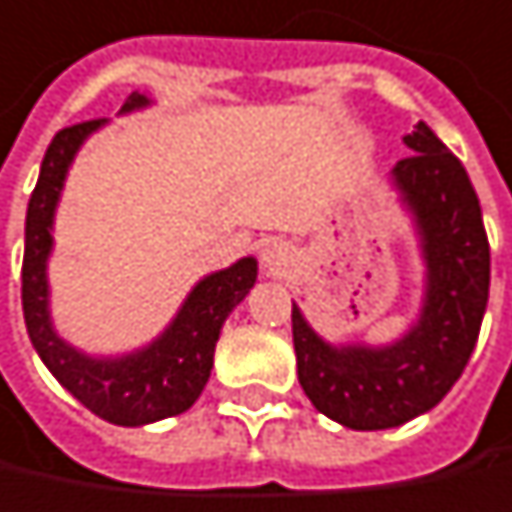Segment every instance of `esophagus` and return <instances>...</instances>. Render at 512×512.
I'll return each mask as SVG.
<instances>
[{
  "instance_id": "obj_1",
  "label": "esophagus",
  "mask_w": 512,
  "mask_h": 512,
  "mask_svg": "<svg viewBox=\"0 0 512 512\" xmlns=\"http://www.w3.org/2000/svg\"><path fill=\"white\" fill-rule=\"evenodd\" d=\"M294 265V250L288 247L286 241H271L262 247V268L274 277L286 274L288 268Z\"/></svg>"
}]
</instances>
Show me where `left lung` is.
<instances>
[{"instance_id":"8db88e82","label":"left lung","mask_w":512,"mask_h":512,"mask_svg":"<svg viewBox=\"0 0 512 512\" xmlns=\"http://www.w3.org/2000/svg\"><path fill=\"white\" fill-rule=\"evenodd\" d=\"M392 170L427 265L413 330L386 348L327 345L291 306L297 380L312 407L351 430H386L433 410L460 380L489 297V241L466 167L418 123Z\"/></svg>"}]
</instances>
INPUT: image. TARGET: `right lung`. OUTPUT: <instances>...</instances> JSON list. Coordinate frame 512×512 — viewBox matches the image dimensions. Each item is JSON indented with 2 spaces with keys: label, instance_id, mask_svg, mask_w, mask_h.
<instances>
[{
  "label": "right lung",
  "instance_id": "obj_1",
  "mask_svg": "<svg viewBox=\"0 0 512 512\" xmlns=\"http://www.w3.org/2000/svg\"><path fill=\"white\" fill-rule=\"evenodd\" d=\"M150 105L147 94H129L120 111ZM105 120H88L61 129L40 164V176L26 212L23 253V315L34 351L55 374V380L82 401L94 416L123 427H141L159 418L185 413L203 392L215 345L226 315L247 297L256 283V259H238L232 268L200 280L182 303L173 324L147 348L126 356H88L70 348L49 321L46 259L52 250V218L73 156Z\"/></svg>",
  "mask_w": 512,
  "mask_h": 512
}]
</instances>
